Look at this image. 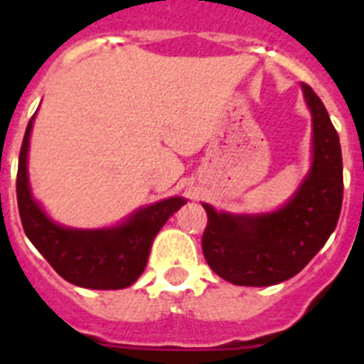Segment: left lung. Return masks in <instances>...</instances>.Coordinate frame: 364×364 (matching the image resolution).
<instances>
[{"mask_svg":"<svg viewBox=\"0 0 364 364\" xmlns=\"http://www.w3.org/2000/svg\"><path fill=\"white\" fill-rule=\"evenodd\" d=\"M311 166L297 191L268 213L239 215L204 205L202 252L218 277L237 286H273L297 275L326 244L343 204V156L336 127L311 87Z\"/></svg>","mask_w":364,"mask_h":364,"instance_id":"left-lung-1","label":"left lung"}]
</instances>
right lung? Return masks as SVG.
<instances>
[{
  "mask_svg": "<svg viewBox=\"0 0 364 364\" xmlns=\"http://www.w3.org/2000/svg\"><path fill=\"white\" fill-rule=\"evenodd\" d=\"M34 117L25 131L16 180L25 235L58 275L70 284L89 290L127 288L144 273L154 237L169 217L186 204V198L171 197L144 205L109 228L82 230L58 224L32 197L28 184V146Z\"/></svg>",
  "mask_w": 364,
  "mask_h": 364,
  "instance_id": "1",
  "label": "right lung"
}]
</instances>
